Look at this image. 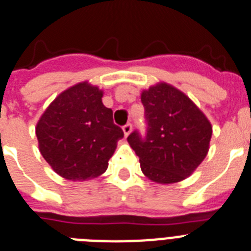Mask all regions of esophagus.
Masks as SVG:
<instances>
[{"label": "esophagus", "instance_id": "obj_1", "mask_svg": "<svg viewBox=\"0 0 251 251\" xmlns=\"http://www.w3.org/2000/svg\"><path fill=\"white\" fill-rule=\"evenodd\" d=\"M131 129H133V126H131V124H126L124 127H122V131H124V135L125 137H129V134L131 133Z\"/></svg>", "mask_w": 251, "mask_h": 251}]
</instances>
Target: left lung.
<instances>
[{
    "instance_id": "8db88e82",
    "label": "left lung",
    "mask_w": 251,
    "mask_h": 251,
    "mask_svg": "<svg viewBox=\"0 0 251 251\" xmlns=\"http://www.w3.org/2000/svg\"><path fill=\"white\" fill-rule=\"evenodd\" d=\"M147 134L127 137L146 177L157 183L182 181L204 160L212 126L189 96L171 84L157 83L141 95Z\"/></svg>"
}]
</instances>
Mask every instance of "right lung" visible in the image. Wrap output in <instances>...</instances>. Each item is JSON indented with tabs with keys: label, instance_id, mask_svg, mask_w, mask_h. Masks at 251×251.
Wrapping results in <instances>:
<instances>
[{
	"label": "right lung",
	"instance_id": "1",
	"mask_svg": "<svg viewBox=\"0 0 251 251\" xmlns=\"http://www.w3.org/2000/svg\"><path fill=\"white\" fill-rule=\"evenodd\" d=\"M101 98L98 86L80 82L61 92L37 121L40 153L64 178L87 181L102 175L124 137Z\"/></svg>",
	"mask_w": 251,
	"mask_h": 251
}]
</instances>
